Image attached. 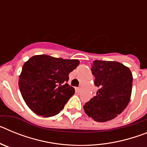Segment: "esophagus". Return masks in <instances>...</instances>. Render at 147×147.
I'll list each match as a JSON object with an SVG mask.
<instances>
[{
  "mask_svg": "<svg viewBox=\"0 0 147 147\" xmlns=\"http://www.w3.org/2000/svg\"><path fill=\"white\" fill-rule=\"evenodd\" d=\"M77 90H78V91H79V92H80V90H81V88H77Z\"/></svg>",
  "mask_w": 147,
  "mask_h": 147,
  "instance_id": "esophagus-1",
  "label": "esophagus"
}]
</instances>
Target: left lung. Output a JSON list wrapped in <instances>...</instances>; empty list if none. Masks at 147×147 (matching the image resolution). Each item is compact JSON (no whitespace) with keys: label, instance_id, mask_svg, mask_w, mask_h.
Instances as JSON below:
<instances>
[{"label":"left lung","instance_id":"1","mask_svg":"<svg viewBox=\"0 0 147 147\" xmlns=\"http://www.w3.org/2000/svg\"><path fill=\"white\" fill-rule=\"evenodd\" d=\"M91 71L96 96L83 106L85 113L98 122L115 119L130 101L132 74L128 67L115 61H93Z\"/></svg>","mask_w":147,"mask_h":147}]
</instances>
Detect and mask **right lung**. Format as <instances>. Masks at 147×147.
<instances>
[{
  "mask_svg": "<svg viewBox=\"0 0 147 147\" xmlns=\"http://www.w3.org/2000/svg\"><path fill=\"white\" fill-rule=\"evenodd\" d=\"M80 64L78 59H64L46 54L35 55L24 63L18 85L24 102L42 117L59 113L75 89L67 82Z\"/></svg>",
  "mask_w": 147,
  "mask_h": 147,
  "instance_id": "obj_1",
  "label": "right lung"
}]
</instances>
